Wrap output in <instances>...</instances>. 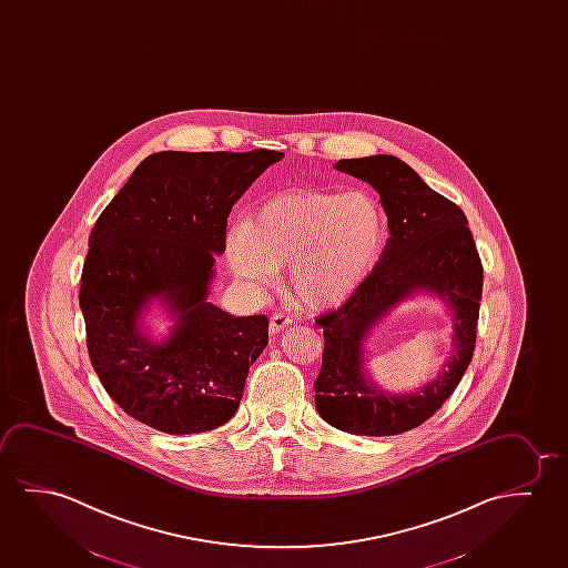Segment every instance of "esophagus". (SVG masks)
Here are the masks:
<instances>
[{"instance_id": "esophagus-1", "label": "esophagus", "mask_w": 568, "mask_h": 568, "mask_svg": "<svg viewBox=\"0 0 568 568\" xmlns=\"http://www.w3.org/2000/svg\"><path fill=\"white\" fill-rule=\"evenodd\" d=\"M293 324V318L288 316L287 313H275L272 316V322H270V329H272V334H277L283 328H287Z\"/></svg>"}]
</instances>
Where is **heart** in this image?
<instances>
[{
  "instance_id": "heart-1",
  "label": "heart",
  "mask_w": 568,
  "mask_h": 568,
  "mask_svg": "<svg viewBox=\"0 0 568 568\" xmlns=\"http://www.w3.org/2000/svg\"><path fill=\"white\" fill-rule=\"evenodd\" d=\"M387 214L365 191H291L267 201L229 239L232 272L247 287H270L288 263V288L311 308L337 305L375 267Z\"/></svg>"
}]
</instances>
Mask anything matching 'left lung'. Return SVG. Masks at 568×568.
<instances>
[{"label": "left lung", "instance_id": "obj_1", "mask_svg": "<svg viewBox=\"0 0 568 568\" xmlns=\"http://www.w3.org/2000/svg\"><path fill=\"white\" fill-rule=\"evenodd\" d=\"M339 172L377 190L390 239L377 265L336 311L321 314V375L314 400L334 428L396 436L432 418L459 385L477 344L483 263L459 205L428 187L403 160L387 154L339 160ZM442 295L456 313V349L445 371L416 396L385 397L364 378L362 342L387 311L414 290Z\"/></svg>", "mask_w": 568, "mask_h": 568}]
</instances>
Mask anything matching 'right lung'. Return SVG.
I'll return each mask as SVG.
<instances>
[{"label":"right lung","mask_w":568,"mask_h":568,"mask_svg":"<svg viewBox=\"0 0 568 568\" xmlns=\"http://www.w3.org/2000/svg\"><path fill=\"white\" fill-rule=\"evenodd\" d=\"M283 152H158L99 214L80 285L85 344L109 396L165 434L219 428L239 410L250 365L267 346L265 314L206 303L234 203ZM160 295L176 316L162 345L139 332Z\"/></svg>","instance_id":"obj_1"}]
</instances>
